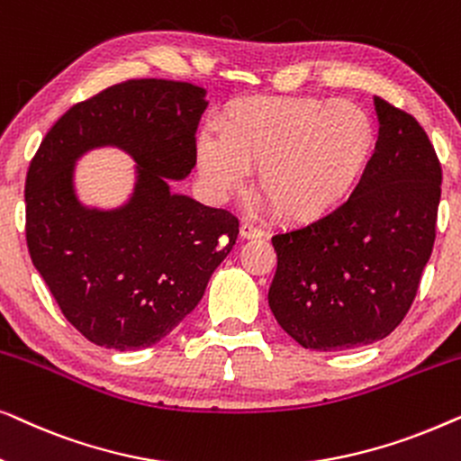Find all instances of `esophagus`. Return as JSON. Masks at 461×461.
Wrapping results in <instances>:
<instances>
[{
  "mask_svg": "<svg viewBox=\"0 0 461 461\" xmlns=\"http://www.w3.org/2000/svg\"><path fill=\"white\" fill-rule=\"evenodd\" d=\"M241 237L243 239H262L264 230L258 229V226H254V224H249V222H243L241 224Z\"/></svg>",
  "mask_w": 461,
  "mask_h": 461,
  "instance_id": "1",
  "label": "esophagus"
}]
</instances>
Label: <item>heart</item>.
<instances>
[{
    "label": "heart",
    "instance_id": "1",
    "mask_svg": "<svg viewBox=\"0 0 461 461\" xmlns=\"http://www.w3.org/2000/svg\"><path fill=\"white\" fill-rule=\"evenodd\" d=\"M222 142L199 140V169L218 194L241 193L258 172V199L287 224L338 210L367 174L377 147L369 113L321 98H251L220 122Z\"/></svg>",
    "mask_w": 461,
    "mask_h": 461
}]
</instances>
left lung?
I'll return each instance as SVG.
<instances>
[{"label": "left lung", "instance_id": "left-lung-1", "mask_svg": "<svg viewBox=\"0 0 461 461\" xmlns=\"http://www.w3.org/2000/svg\"><path fill=\"white\" fill-rule=\"evenodd\" d=\"M380 136L367 174L325 218L273 237L268 306L311 350L357 348L393 333L430 260L443 169L424 128L375 96Z\"/></svg>", "mask_w": 461, "mask_h": 461}]
</instances>
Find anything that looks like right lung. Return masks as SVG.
I'll return each mask as SVG.
<instances>
[{"instance_id": "add662e5", "label": "right lung", "mask_w": 461, "mask_h": 461, "mask_svg": "<svg viewBox=\"0 0 461 461\" xmlns=\"http://www.w3.org/2000/svg\"><path fill=\"white\" fill-rule=\"evenodd\" d=\"M205 90L186 81L130 79L71 106L43 138L27 172V245L62 314L90 342L149 348L203 298L229 256L239 220L169 193L197 163ZM115 143L139 163L132 199L87 211L72 191L77 157Z\"/></svg>"}]
</instances>
